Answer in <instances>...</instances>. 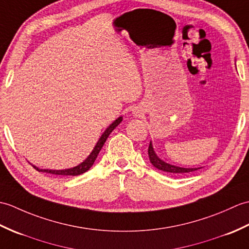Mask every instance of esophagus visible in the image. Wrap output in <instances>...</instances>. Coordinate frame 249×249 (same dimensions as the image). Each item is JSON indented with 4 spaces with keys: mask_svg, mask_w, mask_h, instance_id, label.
<instances>
[{
    "mask_svg": "<svg viewBox=\"0 0 249 249\" xmlns=\"http://www.w3.org/2000/svg\"><path fill=\"white\" fill-rule=\"evenodd\" d=\"M135 114H136V113H135Z\"/></svg>",
    "mask_w": 249,
    "mask_h": 249,
    "instance_id": "1",
    "label": "esophagus"
}]
</instances>
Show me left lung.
Segmentation results:
<instances>
[{"label": "left lung", "mask_w": 249, "mask_h": 249, "mask_svg": "<svg viewBox=\"0 0 249 249\" xmlns=\"http://www.w3.org/2000/svg\"><path fill=\"white\" fill-rule=\"evenodd\" d=\"M148 156H149V160H150V162H151V164L153 165L154 167L160 169V170L166 171V173H170V174H173V175H183L185 173H192V171H195V170H198V169L202 168V167L185 168V167L176 166V165L166 163V162L163 161V160H161L157 156V153H156V151H154L151 142H150V143H149Z\"/></svg>", "instance_id": "1"}]
</instances>
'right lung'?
<instances>
[{
	"label": "right lung",
	"instance_id": "add662e5",
	"mask_svg": "<svg viewBox=\"0 0 249 249\" xmlns=\"http://www.w3.org/2000/svg\"><path fill=\"white\" fill-rule=\"evenodd\" d=\"M121 121H123V116H120V117H118L117 119L114 121V123H112L107 126V130L103 132L102 135L100 136V139H99V141L97 142L96 146L93 147L92 151L90 152L89 156H88L81 164L76 165V166L71 167V168H66V169H40L39 167H37V166H35V165H33V164H32V166L34 167L36 170L41 171V173H48V174H52V175L79 176V175H82V174L86 173V171L92 166V164L95 163L96 159L98 157V154H99V152H100L101 148L103 147L104 142H107L108 135L112 133V131L121 123Z\"/></svg>",
	"mask_w": 249,
	"mask_h": 249
}]
</instances>
